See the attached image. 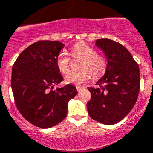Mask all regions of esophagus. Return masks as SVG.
Instances as JSON below:
<instances>
[{
  "mask_svg": "<svg viewBox=\"0 0 153 153\" xmlns=\"http://www.w3.org/2000/svg\"><path fill=\"white\" fill-rule=\"evenodd\" d=\"M76 90H77V91L79 92V91H81L83 88H84V87H82V86H76Z\"/></svg>",
  "mask_w": 153,
  "mask_h": 153,
  "instance_id": "1",
  "label": "esophagus"
}]
</instances>
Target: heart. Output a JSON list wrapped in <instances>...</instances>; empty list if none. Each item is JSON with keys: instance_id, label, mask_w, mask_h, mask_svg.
<instances>
[{"instance_id": "1", "label": "heart", "mask_w": 153, "mask_h": 153, "mask_svg": "<svg viewBox=\"0 0 153 153\" xmlns=\"http://www.w3.org/2000/svg\"><path fill=\"white\" fill-rule=\"evenodd\" d=\"M71 55L75 58L82 59L78 72H71L65 76L66 84L79 85L90 79L101 77L105 73L107 68L106 59L97 54L95 49L84 42H79L71 48ZM56 66L59 72L65 74L69 71V59L65 51H61L56 58Z\"/></svg>"}]
</instances>
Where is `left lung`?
<instances>
[{"instance_id":"left-lung-1","label":"left lung","mask_w":153,"mask_h":153,"mask_svg":"<svg viewBox=\"0 0 153 153\" xmlns=\"http://www.w3.org/2000/svg\"><path fill=\"white\" fill-rule=\"evenodd\" d=\"M95 45L104 51L107 68L96 83L88 88L91 98L87 104L91 118L103 124L117 123L124 118L137 102L140 90V71L129 51L110 39L96 40Z\"/></svg>"}]
</instances>
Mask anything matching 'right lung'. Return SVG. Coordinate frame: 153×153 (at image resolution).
<instances>
[{"mask_svg":"<svg viewBox=\"0 0 153 153\" xmlns=\"http://www.w3.org/2000/svg\"><path fill=\"white\" fill-rule=\"evenodd\" d=\"M65 45L40 40L30 45L14 63L11 85L22 117L40 128H50L65 119L68 102L77 94L74 85L52 90L63 80L56 58Z\"/></svg>","mask_w":153,"mask_h":153,"instance_id":"add662e5","label":"right lung"}]
</instances>
